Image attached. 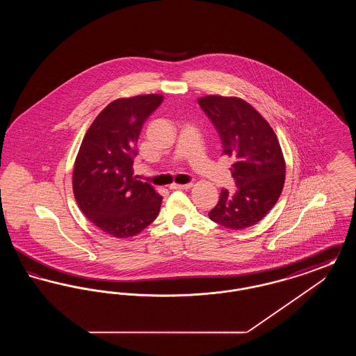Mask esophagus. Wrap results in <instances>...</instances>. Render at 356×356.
I'll use <instances>...</instances> for the list:
<instances>
[{"label":"esophagus","mask_w":356,"mask_h":356,"mask_svg":"<svg viewBox=\"0 0 356 356\" xmlns=\"http://www.w3.org/2000/svg\"><path fill=\"white\" fill-rule=\"evenodd\" d=\"M191 186H192L191 183H188V184H172L170 186V189H172V191H176V189H189Z\"/></svg>","instance_id":"34e87169"}]
</instances>
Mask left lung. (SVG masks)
<instances>
[{
	"label": "left lung",
	"instance_id": "left-lung-1",
	"mask_svg": "<svg viewBox=\"0 0 356 356\" xmlns=\"http://www.w3.org/2000/svg\"><path fill=\"white\" fill-rule=\"evenodd\" d=\"M220 136L222 154L231 157L236 189L222 188L209 219L244 229L261 220L276 204L286 179V163L270 124L248 102L205 96L197 100Z\"/></svg>",
	"mask_w": 356,
	"mask_h": 356
}]
</instances>
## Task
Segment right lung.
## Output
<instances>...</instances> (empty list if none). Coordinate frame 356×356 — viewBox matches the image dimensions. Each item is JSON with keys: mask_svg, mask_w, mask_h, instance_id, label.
<instances>
[{"mask_svg": "<svg viewBox=\"0 0 356 356\" xmlns=\"http://www.w3.org/2000/svg\"><path fill=\"white\" fill-rule=\"evenodd\" d=\"M160 95L119 99L104 108L85 134L73 170V192L85 216L111 236H135L152 222L163 197L134 176L143 124Z\"/></svg>", "mask_w": 356, "mask_h": 356, "instance_id": "obj_1", "label": "right lung"}]
</instances>
